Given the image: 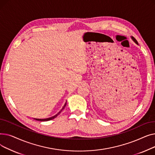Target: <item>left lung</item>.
<instances>
[{
    "label": "left lung",
    "instance_id": "obj_1",
    "mask_svg": "<svg viewBox=\"0 0 155 155\" xmlns=\"http://www.w3.org/2000/svg\"><path fill=\"white\" fill-rule=\"evenodd\" d=\"M131 39H133V41L136 43V44H137V45H138V43H137V41H136V39L133 37V36H131Z\"/></svg>",
    "mask_w": 155,
    "mask_h": 155
}]
</instances>
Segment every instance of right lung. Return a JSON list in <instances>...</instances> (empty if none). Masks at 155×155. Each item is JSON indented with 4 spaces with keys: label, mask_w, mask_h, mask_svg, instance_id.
<instances>
[{
    "label": "right lung",
    "mask_w": 155,
    "mask_h": 155,
    "mask_svg": "<svg viewBox=\"0 0 155 155\" xmlns=\"http://www.w3.org/2000/svg\"><path fill=\"white\" fill-rule=\"evenodd\" d=\"M67 105V102H65V104H64V105H63V107H62V109L60 110V111H59L58 112V114H56V115H54V116H52V117H49V118H46V119H36V118H34V119H35V120H39V121H48V120H52V119H54L55 117H56L57 116H58L61 113V112L64 109V108L65 107V106H66Z\"/></svg>",
    "instance_id": "1"
}]
</instances>
